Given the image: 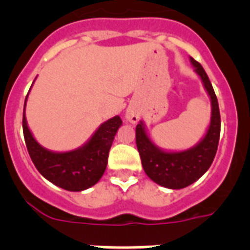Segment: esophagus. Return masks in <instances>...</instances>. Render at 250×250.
I'll return each mask as SVG.
<instances>
[{
    "instance_id": "obj_1",
    "label": "esophagus",
    "mask_w": 250,
    "mask_h": 250,
    "mask_svg": "<svg viewBox=\"0 0 250 250\" xmlns=\"http://www.w3.org/2000/svg\"><path fill=\"white\" fill-rule=\"evenodd\" d=\"M125 120H126V123H130V124H136L139 120V112L138 110L135 109V107H127L126 111H125Z\"/></svg>"
}]
</instances>
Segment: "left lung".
Segmentation results:
<instances>
[{
	"mask_svg": "<svg viewBox=\"0 0 250 250\" xmlns=\"http://www.w3.org/2000/svg\"><path fill=\"white\" fill-rule=\"evenodd\" d=\"M189 60L210 99V123L203 138L189 149L167 150L152 141L144 121L140 120L136 125V146L145 174L160 187L173 190L189 187L207 173L216 154L220 136L219 105L213 86L203 66L193 57Z\"/></svg>",
	"mask_w": 250,
	"mask_h": 250,
	"instance_id": "8db88e82",
	"label": "left lung"
}]
</instances>
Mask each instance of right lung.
<instances>
[{"label": "right lung", "mask_w": 250, "mask_h": 250, "mask_svg": "<svg viewBox=\"0 0 250 250\" xmlns=\"http://www.w3.org/2000/svg\"><path fill=\"white\" fill-rule=\"evenodd\" d=\"M27 98L22 120L23 136L28 154L40 174L56 187L68 191H83L94 187L105 173L110 147L119 127L123 125L120 116L116 115L101 124L80 147L70 151H52L40 144L28 127L25 115Z\"/></svg>", "instance_id": "add662e5"}]
</instances>
